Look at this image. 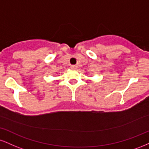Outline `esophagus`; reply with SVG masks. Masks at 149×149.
<instances>
[{
	"mask_svg": "<svg viewBox=\"0 0 149 149\" xmlns=\"http://www.w3.org/2000/svg\"><path fill=\"white\" fill-rule=\"evenodd\" d=\"M71 67L72 69H76V68H77L76 66H75V65H72Z\"/></svg>",
	"mask_w": 149,
	"mask_h": 149,
	"instance_id": "esophagus-1",
	"label": "esophagus"
}]
</instances>
